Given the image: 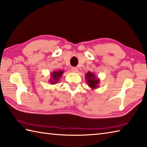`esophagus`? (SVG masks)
<instances>
[{
	"label": "esophagus",
	"mask_w": 147,
	"mask_h": 147,
	"mask_svg": "<svg viewBox=\"0 0 147 147\" xmlns=\"http://www.w3.org/2000/svg\"><path fill=\"white\" fill-rule=\"evenodd\" d=\"M71 71H72V72H73V73H76V72H78V68L75 67H72Z\"/></svg>",
	"instance_id": "1"
}]
</instances>
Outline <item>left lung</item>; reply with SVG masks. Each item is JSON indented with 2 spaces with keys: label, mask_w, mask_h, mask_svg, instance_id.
<instances>
[{
  "label": "left lung",
  "mask_w": 147,
  "mask_h": 147,
  "mask_svg": "<svg viewBox=\"0 0 147 147\" xmlns=\"http://www.w3.org/2000/svg\"><path fill=\"white\" fill-rule=\"evenodd\" d=\"M85 79L87 80L88 87L91 88V90L98 88L100 80L98 77L95 75L94 73L88 71V73L85 74Z\"/></svg>",
  "instance_id": "1"
}]
</instances>
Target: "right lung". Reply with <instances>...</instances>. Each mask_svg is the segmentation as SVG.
Listing matches in <instances>:
<instances>
[{
  "instance_id": "add662e5",
  "label": "right lung",
  "mask_w": 147,
  "mask_h": 147,
  "mask_svg": "<svg viewBox=\"0 0 147 147\" xmlns=\"http://www.w3.org/2000/svg\"><path fill=\"white\" fill-rule=\"evenodd\" d=\"M64 72V71H62V70L53 71L52 73L50 74V79L49 80V82L52 85L56 84V83L59 81V80L62 76Z\"/></svg>"
}]
</instances>
